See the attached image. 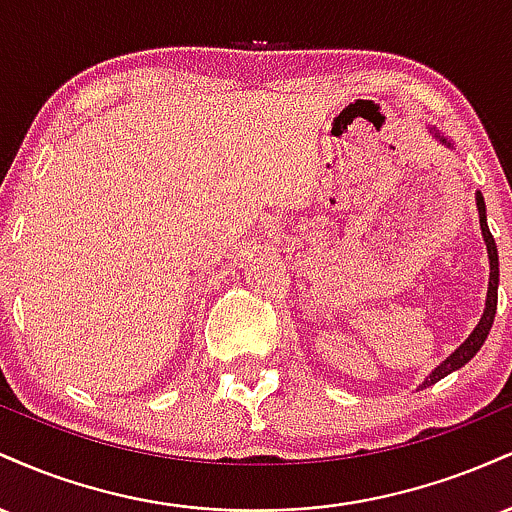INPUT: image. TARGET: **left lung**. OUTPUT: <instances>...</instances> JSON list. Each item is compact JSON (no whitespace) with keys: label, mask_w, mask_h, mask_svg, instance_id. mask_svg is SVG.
I'll return each instance as SVG.
<instances>
[{"label":"left lung","mask_w":512,"mask_h":512,"mask_svg":"<svg viewBox=\"0 0 512 512\" xmlns=\"http://www.w3.org/2000/svg\"><path fill=\"white\" fill-rule=\"evenodd\" d=\"M433 134L440 139L443 144L450 142L445 137H440V132L433 129ZM477 207H479V223H481V233H484V240H486V250H489V260H491V276H489V296H486V310L484 315H481L479 325L474 327V332L469 334L467 342H464L460 349L455 351V354H450L445 358L440 366L433 370L431 375L424 380V385L421 387H428L433 383H438L440 378H445V375H450L452 370L462 368L464 363L472 361L474 354L481 349V344L486 342V337H489V330L493 325V317H496V305H498V250H496V240H493L491 231H489V223H486V204H484V197H481V192H477Z\"/></svg>","instance_id":"left-lung-1"}]
</instances>
